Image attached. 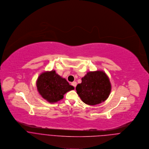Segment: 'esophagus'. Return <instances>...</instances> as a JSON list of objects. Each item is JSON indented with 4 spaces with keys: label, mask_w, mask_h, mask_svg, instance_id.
Here are the masks:
<instances>
[{
    "label": "esophagus",
    "mask_w": 149,
    "mask_h": 149,
    "mask_svg": "<svg viewBox=\"0 0 149 149\" xmlns=\"http://www.w3.org/2000/svg\"><path fill=\"white\" fill-rule=\"evenodd\" d=\"M72 85L73 86H74V87H76V85H77V83H76V81H73V82L72 83Z\"/></svg>",
    "instance_id": "1"
}]
</instances>
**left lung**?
I'll use <instances>...</instances> for the list:
<instances>
[{
    "mask_svg": "<svg viewBox=\"0 0 149 149\" xmlns=\"http://www.w3.org/2000/svg\"><path fill=\"white\" fill-rule=\"evenodd\" d=\"M111 88L107 74L103 71L97 70L87 73L76 90L83 102L93 106L104 102L110 95Z\"/></svg>",
    "mask_w": 149,
    "mask_h": 149,
    "instance_id": "1",
    "label": "left lung"
}]
</instances>
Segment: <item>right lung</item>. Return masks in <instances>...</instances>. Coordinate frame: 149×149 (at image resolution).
<instances>
[{
    "instance_id": "1",
    "label": "right lung",
    "mask_w": 149,
    "mask_h": 149,
    "mask_svg": "<svg viewBox=\"0 0 149 149\" xmlns=\"http://www.w3.org/2000/svg\"><path fill=\"white\" fill-rule=\"evenodd\" d=\"M36 86L42 97L52 103L62 100L65 93L74 89L73 86L57 74L55 70L45 72L40 74L36 81Z\"/></svg>"
}]
</instances>
